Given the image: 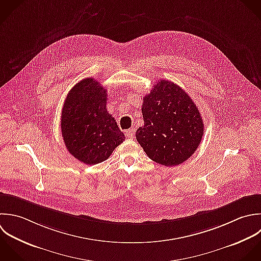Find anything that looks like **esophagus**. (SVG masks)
Returning a JSON list of instances; mask_svg holds the SVG:
<instances>
[{"instance_id":"34e87169","label":"esophagus","mask_w":261,"mask_h":261,"mask_svg":"<svg viewBox=\"0 0 261 261\" xmlns=\"http://www.w3.org/2000/svg\"><path fill=\"white\" fill-rule=\"evenodd\" d=\"M134 134H135V129H134V128L128 129V130L126 131V136L129 137V138H133V137H134Z\"/></svg>"}]
</instances>
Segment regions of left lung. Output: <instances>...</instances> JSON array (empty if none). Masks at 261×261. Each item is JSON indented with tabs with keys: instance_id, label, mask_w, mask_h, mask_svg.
Here are the masks:
<instances>
[{
	"instance_id": "1",
	"label": "left lung",
	"mask_w": 261,
	"mask_h": 261,
	"mask_svg": "<svg viewBox=\"0 0 261 261\" xmlns=\"http://www.w3.org/2000/svg\"><path fill=\"white\" fill-rule=\"evenodd\" d=\"M144 125L136 139L153 162L173 167L184 163L197 149L203 136V121L192 98L180 86L161 80L142 103Z\"/></svg>"
}]
</instances>
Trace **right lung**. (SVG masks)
I'll return each mask as SVG.
<instances>
[{
    "label": "right lung",
    "mask_w": 261,
    "mask_h": 261,
    "mask_svg": "<svg viewBox=\"0 0 261 261\" xmlns=\"http://www.w3.org/2000/svg\"><path fill=\"white\" fill-rule=\"evenodd\" d=\"M107 90L93 78L79 81L69 91L61 115V131L68 151L86 165L109 159L125 140L107 111Z\"/></svg>",
    "instance_id": "1"
}]
</instances>
